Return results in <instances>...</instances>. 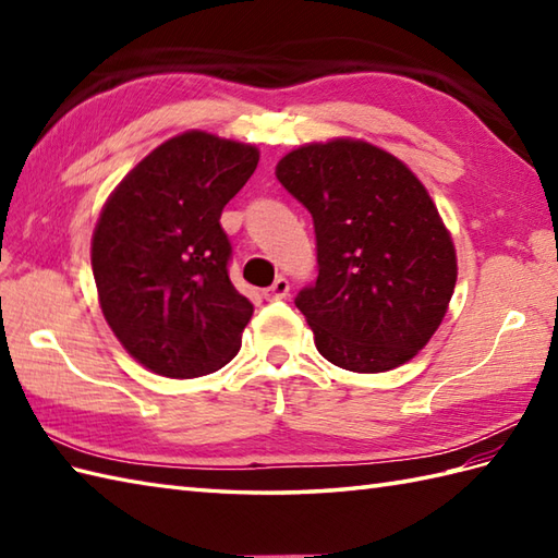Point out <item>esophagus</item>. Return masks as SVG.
<instances>
[{"instance_id": "esophagus-1", "label": "esophagus", "mask_w": 558, "mask_h": 558, "mask_svg": "<svg viewBox=\"0 0 558 558\" xmlns=\"http://www.w3.org/2000/svg\"><path fill=\"white\" fill-rule=\"evenodd\" d=\"M288 298H290V282L282 276H278L276 280H272V286L264 290L266 302H278V300H288Z\"/></svg>"}]
</instances>
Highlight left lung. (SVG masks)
<instances>
[{
	"mask_svg": "<svg viewBox=\"0 0 558 558\" xmlns=\"http://www.w3.org/2000/svg\"><path fill=\"white\" fill-rule=\"evenodd\" d=\"M276 177L312 213L318 278L294 304L340 369L410 362L441 326L458 260L450 232L405 162L360 138L306 144Z\"/></svg>",
	"mask_w": 558,
	"mask_h": 558,
	"instance_id": "1",
	"label": "left lung"
}]
</instances>
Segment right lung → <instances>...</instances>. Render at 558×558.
I'll return each mask as SVG.
<instances>
[{
  "label": "right lung",
  "instance_id": "obj_1",
  "mask_svg": "<svg viewBox=\"0 0 558 558\" xmlns=\"http://www.w3.org/2000/svg\"><path fill=\"white\" fill-rule=\"evenodd\" d=\"M256 165V146L194 129L150 150L105 201L90 242L100 310L153 374L204 376L242 348L254 306L228 276L220 213Z\"/></svg>",
  "mask_w": 558,
  "mask_h": 558
}]
</instances>
